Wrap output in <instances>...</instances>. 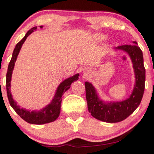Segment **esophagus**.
I'll return each mask as SVG.
<instances>
[{"label":"esophagus","instance_id":"obj_1","mask_svg":"<svg viewBox=\"0 0 154 154\" xmlns=\"http://www.w3.org/2000/svg\"><path fill=\"white\" fill-rule=\"evenodd\" d=\"M89 72H90V69L88 68V67H85V68L83 69V73L84 74H86V75H87V74H89Z\"/></svg>","mask_w":154,"mask_h":154}]
</instances>
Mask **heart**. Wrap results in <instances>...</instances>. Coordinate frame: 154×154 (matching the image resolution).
I'll return each instance as SVG.
<instances>
[{
  "label": "heart",
  "mask_w": 154,
  "mask_h": 154,
  "mask_svg": "<svg viewBox=\"0 0 154 154\" xmlns=\"http://www.w3.org/2000/svg\"><path fill=\"white\" fill-rule=\"evenodd\" d=\"M94 38L98 41H103L106 39V36L103 34H100V33H98V34H95L94 35Z\"/></svg>",
  "instance_id": "b5f03b06"
}]
</instances>
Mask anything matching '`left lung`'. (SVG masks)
<instances>
[{
  "mask_svg": "<svg viewBox=\"0 0 154 154\" xmlns=\"http://www.w3.org/2000/svg\"><path fill=\"white\" fill-rule=\"evenodd\" d=\"M132 43L133 45H124L114 48L115 50L127 53L132 63L135 84L131 94L128 98L120 101H104L100 98L98 91L91 82L85 83L88 111L95 119L109 123L119 122L132 114L140 103L145 89L146 69L142 51L137 42L133 41Z\"/></svg>",
  "mask_w": 154,
  "mask_h": 154,
  "instance_id": "8db88e82",
  "label": "left lung"
}]
</instances>
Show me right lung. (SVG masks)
I'll return each mask as SVG.
<instances>
[{
  "label": "right lung",
  "instance_id": "1",
  "mask_svg": "<svg viewBox=\"0 0 154 154\" xmlns=\"http://www.w3.org/2000/svg\"><path fill=\"white\" fill-rule=\"evenodd\" d=\"M40 27L42 29L43 26H40ZM36 29L37 26L31 28L26 33L25 36L16 45L14 50L12 54L11 59L9 64H8V71H7L6 74V91L10 105L13 108L14 110L18 114V115L20 116L21 118H22L24 121L29 124L43 125V124L52 122L59 117L60 111H61V97L65 92L69 89L72 83L79 79V74H75L72 77L65 79L64 80H63L60 83L56 88V91H55V94L51 101L40 110L31 111L29 109H25V108H22L19 104H17V101L14 99L13 95L11 94V82L12 74H13L14 69L15 62L17 59V56L20 52L22 45L25 42L26 38L33 32L36 31Z\"/></svg>",
  "mask_w": 154,
  "mask_h": 154
}]
</instances>
